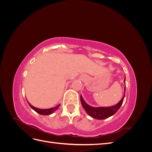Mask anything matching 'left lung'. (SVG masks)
Returning <instances> with one entry per match:
<instances>
[{
	"instance_id": "1",
	"label": "left lung",
	"mask_w": 152,
	"mask_h": 152,
	"mask_svg": "<svg viewBox=\"0 0 152 152\" xmlns=\"http://www.w3.org/2000/svg\"><path fill=\"white\" fill-rule=\"evenodd\" d=\"M126 81V77L124 79V82ZM124 95L122 99L120 101V102L117 103L116 105L113 106V107H98V108H95V107H92L91 106L87 104L84 99L82 98V96H80V101L82 107H84L87 114H89V115L96 119H98V120H103V119L108 118L112 116L115 113L118 109L121 108V105L123 103V101L125 97V93H126V87L125 89H124Z\"/></svg>"
}]
</instances>
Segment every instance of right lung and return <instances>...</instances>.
Returning a JSON list of instances; mask_svg holds the SVG:
<instances>
[{
  "label": "right lung",
  "instance_id": "1",
  "mask_svg": "<svg viewBox=\"0 0 152 152\" xmlns=\"http://www.w3.org/2000/svg\"><path fill=\"white\" fill-rule=\"evenodd\" d=\"M28 104H29V105L30 106V107L32 109L34 110L36 112H37L38 113H39L40 115H50V114H51L55 111V110H57L58 108V107H59V105H60V104H59V105L56 106V107H55L54 108H49V109H39V108H37L34 107L33 106H31L30 103H28Z\"/></svg>",
  "mask_w": 152,
  "mask_h": 152
}]
</instances>
